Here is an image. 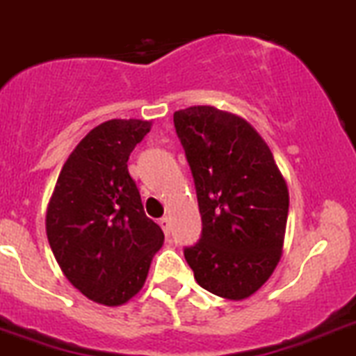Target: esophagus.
<instances>
[{
    "mask_svg": "<svg viewBox=\"0 0 356 356\" xmlns=\"http://www.w3.org/2000/svg\"><path fill=\"white\" fill-rule=\"evenodd\" d=\"M159 227L163 228V232H165V235H170V218H167V216H165V218H161L159 219Z\"/></svg>",
    "mask_w": 356,
    "mask_h": 356,
    "instance_id": "esophagus-1",
    "label": "esophagus"
}]
</instances>
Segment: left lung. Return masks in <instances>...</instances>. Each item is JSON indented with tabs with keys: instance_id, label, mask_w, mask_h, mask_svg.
Wrapping results in <instances>:
<instances>
[{
	"instance_id": "obj_1",
	"label": "left lung",
	"mask_w": 356,
	"mask_h": 356,
	"mask_svg": "<svg viewBox=\"0 0 356 356\" xmlns=\"http://www.w3.org/2000/svg\"><path fill=\"white\" fill-rule=\"evenodd\" d=\"M193 174L202 235L184 248L197 283L242 300L260 290L283 251L288 186L270 149L245 119L209 105L174 114Z\"/></svg>"
}]
</instances>
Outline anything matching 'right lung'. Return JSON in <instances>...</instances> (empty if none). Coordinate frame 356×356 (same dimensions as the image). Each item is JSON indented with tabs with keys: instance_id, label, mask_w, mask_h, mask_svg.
Instances as JSON below:
<instances>
[{
	"instance_id": "add662e5",
	"label": "right lung",
	"mask_w": 356,
	"mask_h": 356,
	"mask_svg": "<svg viewBox=\"0 0 356 356\" xmlns=\"http://www.w3.org/2000/svg\"><path fill=\"white\" fill-rule=\"evenodd\" d=\"M149 129L140 119L91 129L63 165L49 202L45 228L56 261L73 286L103 305H122L142 290L165 238L128 172Z\"/></svg>"
}]
</instances>
